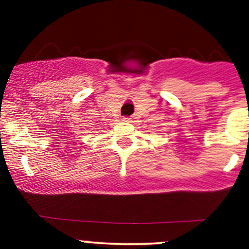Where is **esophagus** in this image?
<instances>
[{"label":"esophagus","instance_id":"34e87169","mask_svg":"<svg viewBox=\"0 0 249 249\" xmlns=\"http://www.w3.org/2000/svg\"><path fill=\"white\" fill-rule=\"evenodd\" d=\"M123 122H131V118H129V117H124L123 118Z\"/></svg>","mask_w":249,"mask_h":249}]
</instances>
